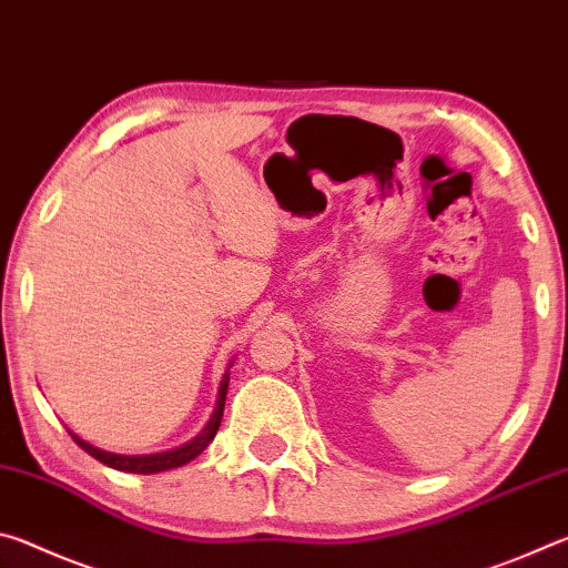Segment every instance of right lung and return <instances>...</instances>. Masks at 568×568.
Returning a JSON list of instances; mask_svg holds the SVG:
<instances>
[{"label": "right lung", "mask_w": 568, "mask_h": 568, "mask_svg": "<svg viewBox=\"0 0 568 568\" xmlns=\"http://www.w3.org/2000/svg\"><path fill=\"white\" fill-rule=\"evenodd\" d=\"M233 365V363H230ZM227 383H230V371H225L223 381H220V390H217V400H215V410L213 416H210L207 426L200 430V434L187 440V444H182L178 448H170V450H162V454H145V456H124V454H112V450H102L98 446L88 444V440H82L80 436H74L70 430V436L74 438V444L80 446L82 450H88L92 458L102 460L104 466L110 468H118L124 470V474H160V470H170V468H178V466H185L190 464L192 458H197L203 450L210 446V440L215 438L217 428H220V420H223V410H225V396H227Z\"/></svg>", "instance_id": "1"}]
</instances>
